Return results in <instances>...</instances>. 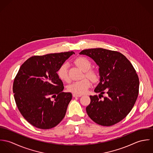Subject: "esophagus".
<instances>
[{
	"mask_svg": "<svg viewBox=\"0 0 153 153\" xmlns=\"http://www.w3.org/2000/svg\"><path fill=\"white\" fill-rule=\"evenodd\" d=\"M72 96H73L74 97H81V95H77V94H72Z\"/></svg>",
	"mask_w": 153,
	"mask_h": 153,
	"instance_id": "esophagus-1",
	"label": "esophagus"
}]
</instances>
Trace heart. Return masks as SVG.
Instances as JSON below:
<instances>
[{"mask_svg":"<svg viewBox=\"0 0 153 153\" xmlns=\"http://www.w3.org/2000/svg\"><path fill=\"white\" fill-rule=\"evenodd\" d=\"M75 64L81 68L84 72L85 76L92 81H95L98 78L97 72L91 69L92 64L87 58L84 57H79L75 61ZM57 75L61 80L68 82L69 80L68 75V64L64 63L60 66L57 71ZM91 86V82L88 79H84L79 81H75L69 84L67 89L69 92L77 95H82L87 92L88 88Z\"/></svg>","mask_w":153,"mask_h":153,"instance_id":"1","label":"heart"}]
</instances>
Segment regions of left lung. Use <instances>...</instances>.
<instances>
[{"label":"left lung","instance_id":"left-lung-1","mask_svg":"<svg viewBox=\"0 0 153 153\" xmlns=\"http://www.w3.org/2000/svg\"><path fill=\"white\" fill-rule=\"evenodd\" d=\"M79 54L88 56L99 66L100 82L94 91L100 94L89 96L91 102L86 108L88 116L103 126L119 123L131 111L138 97L139 79L134 68L117 51L94 48Z\"/></svg>","mask_w":153,"mask_h":153}]
</instances>
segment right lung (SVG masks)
I'll list each match as a JSON object with an SVG mask.
<instances>
[{
    "instance_id": "1",
    "label": "right lung",
    "mask_w": 153,
    "mask_h": 153,
    "mask_svg": "<svg viewBox=\"0 0 153 153\" xmlns=\"http://www.w3.org/2000/svg\"><path fill=\"white\" fill-rule=\"evenodd\" d=\"M74 53L33 56L20 67L13 85L14 98L22 116L33 126L50 129L64 118L72 96L62 91L63 82L56 72Z\"/></svg>"
}]
</instances>
